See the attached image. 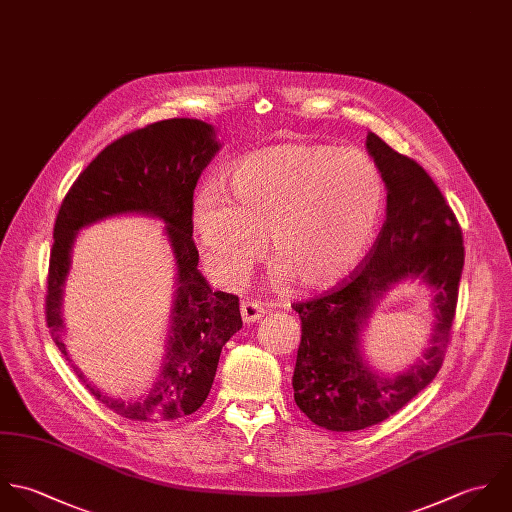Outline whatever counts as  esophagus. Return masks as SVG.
Segmentation results:
<instances>
[{
  "mask_svg": "<svg viewBox=\"0 0 512 512\" xmlns=\"http://www.w3.org/2000/svg\"><path fill=\"white\" fill-rule=\"evenodd\" d=\"M265 314V307L261 303H253V301H245L241 303V316L243 320L249 322H257L261 316Z\"/></svg>",
  "mask_w": 512,
  "mask_h": 512,
  "instance_id": "esophagus-1",
  "label": "esophagus"
}]
</instances>
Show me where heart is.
I'll use <instances>...</instances> for the list:
<instances>
[{"label": "heart", "instance_id": "b5f03b06", "mask_svg": "<svg viewBox=\"0 0 512 512\" xmlns=\"http://www.w3.org/2000/svg\"><path fill=\"white\" fill-rule=\"evenodd\" d=\"M229 200L205 190L194 229L211 275L239 285L267 251L281 279L307 293L346 281L368 253L386 204L376 162L360 150L285 142L241 158Z\"/></svg>", "mask_w": 512, "mask_h": 512}]
</instances>
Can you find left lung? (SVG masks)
<instances>
[{
    "instance_id": "left-lung-1",
    "label": "left lung",
    "mask_w": 512,
    "mask_h": 512,
    "mask_svg": "<svg viewBox=\"0 0 512 512\" xmlns=\"http://www.w3.org/2000/svg\"><path fill=\"white\" fill-rule=\"evenodd\" d=\"M366 148L388 188L382 231L350 281L293 305L303 326L293 374L295 402L312 423L330 431H358L388 419L437 376L465 263L459 221L431 176L374 132H368ZM417 276L436 293L430 348L408 371L376 375L361 358L359 332L392 284Z\"/></svg>"
}]
</instances>
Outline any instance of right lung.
I'll use <instances>...</instances> for the list:
<instances>
[{
    "mask_svg": "<svg viewBox=\"0 0 512 512\" xmlns=\"http://www.w3.org/2000/svg\"><path fill=\"white\" fill-rule=\"evenodd\" d=\"M217 150L213 126L196 118H170L132 130L108 144L81 172L55 219L45 316L69 362L63 342V287L77 231L122 213H146L166 223L178 273L160 376L142 396L120 400L89 384L73 366L101 404L132 421H172L202 408L221 348L243 326L239 299L211 291L198 271L200 253L192 237L194 190Z\"/></svg>",
    "mask_w": 512,
    "mask_h": 512,
    "instance_id": "1",
    "label": "right lung"
}]
</instances>
